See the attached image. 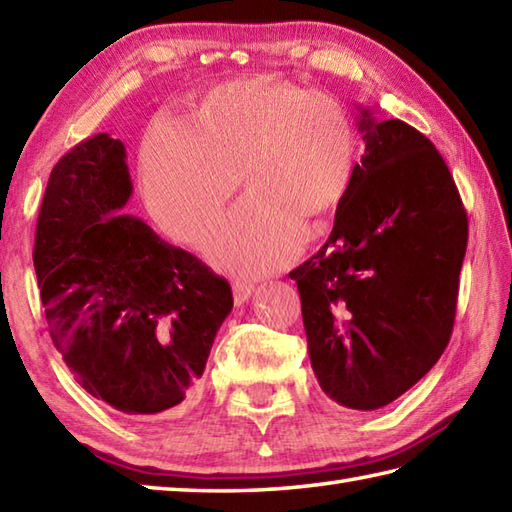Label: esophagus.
<instances>
[{
	"label": "esophagus",
	"instance_id": "1",
	"mask_svg": "<svg viewBox=\"0 0 512 512\" xmlns=\"http://www.w3.org/2000/svg\"><path fill=\"white\" fill-rule=\"evenodd\" d=\"M255 284L253 282H246V279H237L233 284V299H235V306H242L246 304L250 295H253Z\"/></svg>",
	"mask_w": 512,
	"mask_h": 512
}]
</instances>
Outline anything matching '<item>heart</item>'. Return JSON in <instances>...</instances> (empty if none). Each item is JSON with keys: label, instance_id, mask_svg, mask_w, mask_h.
<instances>
[{"label": "heart", "instance_id": "heart-1", "mask_svg": "<svg viewBox=\"0 0 512 512\" xmlns=\"http://www.w3.org/2000/svg\"><path fill=\"white\" fill-rule=\"evenodd\" d=\"M359 137L333 95L253 75L210 88L182 119L139 146L146 206L170 237L199 244L237 188L244 202L208 239L206 255L237 273L293 262L324 233L355 184Z\"/></svg>", "mask_w": 512, "mask_h": 512}]
</instances>
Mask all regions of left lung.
Instances as JSON below:
<instances>
[{
  "label": "left lung",
  "mask_w": 512,
  "mask_h": 512,
  "mask_svg": "<svg viewBox=\"0 0 512 512\" xmlns=\"http://www.w3.org/2000/svg\"><path fill=\"white\" fill-rule=\"evenodd\" d=\"M366 150L328 242L290 270L310 366L344 408L377 410L413 388L453 333L468 219L428 137L359 106Z\"/></svg>",
  "instance_id": "obj_1"
}]
</instances>
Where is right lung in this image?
I'll return each instance as SVG.
<instances>
[{
    "mask_svg": "<svg viewBox=\"0 0 512 512\" xmlns=\"http://www.w3.org/2000/svg\"><path fill=\"white\" fill-rule=\"evenodd\" d=\"M126 148L99 133L48 177L33 262L55 348L90 395L124 415L195 397L233 293L139 217Z\"/></svg>",
    "mask_w": 512,
    "mask_h": 512,
    "instance_id": "obj_1",
    "label": "right lung"
}]
</instances>
